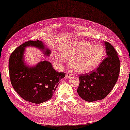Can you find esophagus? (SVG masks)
I'll list each match as a JSON object with an SVG mask.
<instances>
[{
  "label": "esophagus",
  "mask_w": 130,
  "mask_h": 130,
  "mask_svg": "<svg viewBox=\"0 0 130 130\" xmlns=\"http://www.w3.org/2000/svg\"><path fill=\"white\" fill-rule=\"evenodd\" d=\"M72 76V73L70 71H67L66 72V76H65V78L66 79H68L69 77H70V76Z\"/></svg>",
  "instance_id": "34e87169"
}]
</instances>
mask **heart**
Here are the masks:
<instances>
[{
    "instance_id": "1",
    "label": "heart",
    "mask_w": 130,
    "mask_h": 130,
    "mask_svg": "<svg viewBox=\"0 0 130 130\" xmlns=\"http://www.w3.org/2000/svg\"><path fill=\"white\" fill-rule=\"evenodd\" d=\"M61 55L71 61L75 72L87 73L94 70L102 61L104 49L100 45H93L88 41L72 42L60 49Z\"/></svg>"
}]
</instances>
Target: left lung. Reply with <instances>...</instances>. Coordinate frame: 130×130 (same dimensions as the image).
<instances>
[{
    "instance_id": "left-lung-1",
    "label": "left lung",
    "mask_w": 130,
    "mask_h": 130,
    "mask_svg": "<svg viewBox=\"0 0 130 130\" xmlns=\"http://www.w3.org/2000/svg\"><path fill=\"white\" fill-rule=\"evenodd\" d=\"M106 57L95 71L79 75L77 90L79 97L89 102L105 98L117 83L120 71V61L117 51L107 42H104Z\"/></svg>"
}]
</instances>
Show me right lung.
<instances>
[{
  "instance_id": "obj_1",
  "label": "right lung",
  "mask_w": 130,
  "mask_h": 130,
  "mask_svg": "<svg viewBox=\"0 0 130 130\" xmlns=\"http://www.w3.org/2000/svg\"><path fill=\"white\" fill-rule=\"evenodd\" d=\"M30 46L43 51L46 56L51 54L50 50L39 40L23 43L13 51L9 57V76L13 89L21 98L39 104L51 98L59 81L64 77L66 73L55 71L51 63L46 60L33 67L26 66L23 56L25 48Z\"/></svg>"
}]
</instances>
